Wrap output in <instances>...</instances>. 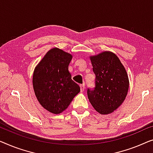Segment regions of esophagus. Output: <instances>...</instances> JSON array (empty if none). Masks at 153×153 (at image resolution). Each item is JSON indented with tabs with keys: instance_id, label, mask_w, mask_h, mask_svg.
<instances>
[{
	"instance_id": "esophagus-1",
	"label": "esophagus",
	"mask_w": 153,
	"mask_h": 153,
	"mask_svg": "<svg viewBox=\"0 0 153 153\" xmlns=\"http://www.w3.org/2000/svg\"><path fill=\"white\" fill-rule=\"evenodd\" d=\"M79 87H80V91L81 92H82L85 91V85L82 84V85H79Z\"/></svg>"
}]
</instances>
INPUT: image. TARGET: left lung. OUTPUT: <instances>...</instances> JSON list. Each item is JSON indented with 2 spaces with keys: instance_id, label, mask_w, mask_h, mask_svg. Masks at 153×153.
I'll return each instance as SVG.
<instances>
[{
  "instance_id": "obj_1",
  "label": "left lung",
  "mask_w": 153,
  "mask_h": 153,
  "mask_svg": "<svg viewBox=\"0 0 153 153\" xmlns=\"http://www.w3.org/2000/svg\"><path fill=\"white\" fill-rule=\"evenodd\" d=\"M96 76L95 87L87 89L88 98L101 114L116 110L126 98L129 88L127 72L114 53L105 51L90 57Z\"/></svg>"
}]
</instances>
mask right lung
Listing matches in <instances>:
<instances>
[{
	"label": "right lung",
	"instance_id": "1",
	"mask_svg": "<svg viewBox=\"0 0 153 153\" xmlns=\"http://www.w3.org/2000/svg\"><path fill=\"white\" fill-rule=\"evenodd\" d=\"M72 55L55 48L46 53L33 74V88L42 106L51 113H61L80 91L71 79L68 64Z\"/></svg>",
	"mask_w": 153,
	"mask_h": 153
}]
</instances>
